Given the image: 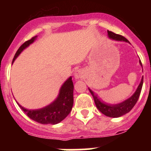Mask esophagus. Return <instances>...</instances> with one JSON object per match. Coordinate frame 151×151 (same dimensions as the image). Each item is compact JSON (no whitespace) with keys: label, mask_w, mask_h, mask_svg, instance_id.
I'll return each instance as SVG.
<instances>
[{"label":"esophagus","mask_w":151,"mask_h":151,"mask_svg":"<svg viewBox=\"0 0 151 151\" xmlns=\"http://www.w3.org/2000/svg\"><path fill=\"white\" fill-rule=\"evenodd\" d=\"M73 76L76 80L80 79L84 77V72L82 71V69H76V71L74 72V74H73Z\"/></svg>","instance_id":"34e87169"}]
</instances>
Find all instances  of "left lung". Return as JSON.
<instances>
[{"label": "left lung", "instance_id": "obj_1", "mask_svg": "<svg viewBox=\"0 0 151 151\" xmlns=\"http://www.w3.org/2000/svg\"><path fill=\"white\" fill-rule=\"evenodd\" d=\"M108 37L109 38L112 40H115V41H125V42H129L127 39L124 38L123 36L119 35H116L115 33L107 31ZM139 63L141 66V60L139 61ZM143 81L144 77L142 76L139 85L138 86L136 91H134V94L129 97L128 99L125 100L124 101L119 104H107V103L104 102V101H101L99 97H97V94L94 93L92 90H91L88 88V90L90 91L92 97L94 98V103L97 106V108L103 114H104L105 116L109 117H113V118H117V117H120L122 116L125 115L126 113H129L135 105V104L138 101V98H139L140 94H141V88H142V85H143Z\"/></svg>", "mask_w": 151, "mask_h": 151}]
</instances>
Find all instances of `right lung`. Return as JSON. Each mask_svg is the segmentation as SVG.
<instances>
[{
  "label": "right lung",
  "instance_id": "obj_1",
  "mask_svg": "<svg viewBox=\"0 0 151 151\" xmlns=\"http://www.w3.org/2000/svg\"><path fill=\"white\" fill-rule=\"evenodd\" d=\"M36 38L37 36L33 37L32 39L21 45L14 56L12 64L26 47L35 41ZM73 89L74 85L72 77L70 76L62 85L57 98L45 107L36 110H29L21 106L17 101V103L24 113L32 120L41 124L55 125L63 120L71 112L73 106Z\"/></svg>",
  "mask_w": 151,
  "mask_h": 151
}]
</instances>
